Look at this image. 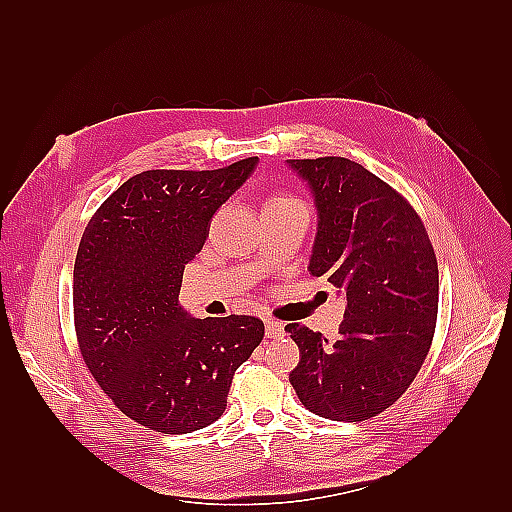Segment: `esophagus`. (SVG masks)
<instances>
[{"label": "esophagus", "mask_w": 512, "mask_h": 512, "mask_svg": "<svg viewBox=\"0 0 512 512\" xmlns=\"http://www.w3.org/2000/svg\"><path fill=\"white\" fill-rule=\"evenodd\" d=\"M266 336H268V339H281V336H286L284 323L273 321V319H266Z\"/></svg>", "instance_id": "1"}]
</instances>
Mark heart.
<instances>
[{
	"label": "heart",
	"mask_w": 512,
	"mask_h": 512,
	"mask_svg": "<svg viewBox=\"0 0 512 512\" xmlns=\"http://www.w3.org/2000/svg\"><path fill=\"white\" fill-rule=\"evenodd\" d=\"M275 200H284V198H275Z\"/></svg>",
	"instance_id": "heart-1"
}]
</instances>
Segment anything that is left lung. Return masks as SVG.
<instances>
[{
    "instance_id": "8db88e82",
    "label": "left lung",
    "mask_w": 512,
    "mask_h": 512,
    "mask_svg": "<svg viewBox=\"0 0 512 512\" xmlns=\"http://www.w3.org/2000/svg\"><path fill=\"white\" fill-rule=\"evenodd\" d=\"M317 209L308 270L345 299L339 339L290 323L301 405L330 420H367L405 394L438 317V262L416 211L347 158L286 160Z\"/></svg>"
}]
</instances>
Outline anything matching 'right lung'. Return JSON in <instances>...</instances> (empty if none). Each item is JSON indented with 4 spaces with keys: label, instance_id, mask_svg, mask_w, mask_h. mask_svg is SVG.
Returning <instances> with one entry per match:
<instances>
[{
    "label": "right lung",
    "instance_id": "add662e5",
    "mask_svg": "<svg viewBox=\"0 0 512 512\" xmlns=\"http://www.w3.org/2000/svg\"><path fill=\"white\" fill-rule=\"evenodd\" d=\"M259 158L215 171H143L94 213L74 262V325L85 365L143 427L191 433L226 409L235 369L264 339L246 314L195 319L180 306L184 266L213 213Z\"/></svg>",
    "mask_w": 512,
    "mask_h": 512
}]
</instances>
